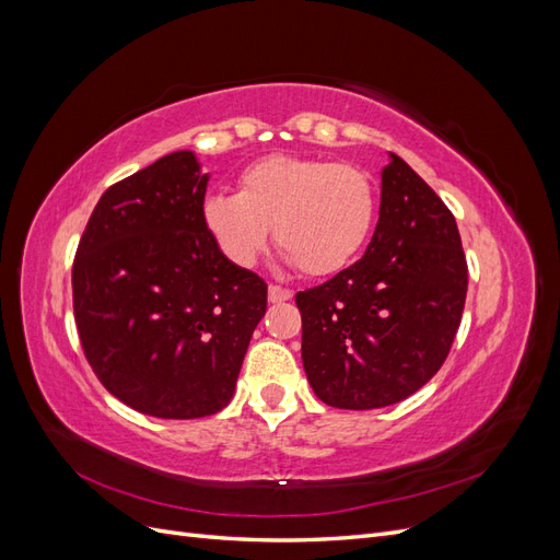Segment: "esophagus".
Listing matches in <instances>:
<instances>
[{
  "instance_id": "obj_1",
  "label": "esophagus",
  "mask_w": 560,
  "mask_h": 560,
  "mask_svg": "<svg viewBox=\"0 0 560 560\" xmlns=\"http://www.w3.org/2000/svg\"><path fill=\"white\" fill-rule=\"evenodd\" d=\"M294 296L292 290H284L280 284H270L268 287V301L270 303H282V301H290Z\"/></svg>"
}]
</instances>
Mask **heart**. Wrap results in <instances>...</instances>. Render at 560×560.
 Listing matches in <instances>:
<instances>
[{
  "label": "heart",
  "mask_w": 560,
  "mask_h": 560,
  "mask_svg": "<svg viewBox=\"0 0 560 560\" xmlns=\"http://www.w3.org/2000/svg\"><path fill=\"white\" fill-rule=\"evenodd\" d=\"M376 189L352 165L266 156L245 167L241 194L202 200V222L226 257L252 266L276 243L306 276H334L364 249L376 224Z\"/></svg>",
  "instance_id": "obj_1"
}]
</instances>
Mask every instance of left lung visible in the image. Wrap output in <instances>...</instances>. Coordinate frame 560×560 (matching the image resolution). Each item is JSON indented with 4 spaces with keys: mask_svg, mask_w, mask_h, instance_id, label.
Wrapping results in <instances>:
<instances>
[{
    "mask_svg": "<svg viewBox=\"0 0 560 560\" xmlns=\"http://www.w3.org/2000/svg\"><path fill=\"white\" fill-rule=\"evenodd\" d=\"M387 156L364 257L296 294L303 369L336 409H383L413 395L442 369L465 308L455 217L409 163Z\"/></svg>",
    "mask_w": 560,
    "mask_h": 560,
    "instance_id": "obj_1",
    "label": "left lung"
}]
</instances>
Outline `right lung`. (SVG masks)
<instances>
[{
    "mask_svg": "<svg viewBox=\"0 0 560 560\" xmlns=\"http://www.w3.org/2000/svg\"><path fill=\"white\" fill-rule=\"evenodd\" d=\"M208 182L194 151H175L109 186L72 268L95 376L154 418L222 411L266 313V282L226 259L202 222Z\"/></svg>",
    "mask_w": 560,
    "mask_h": 560,
    "instance_id": "1",
    "label": "right lung"
}]
</instances>
